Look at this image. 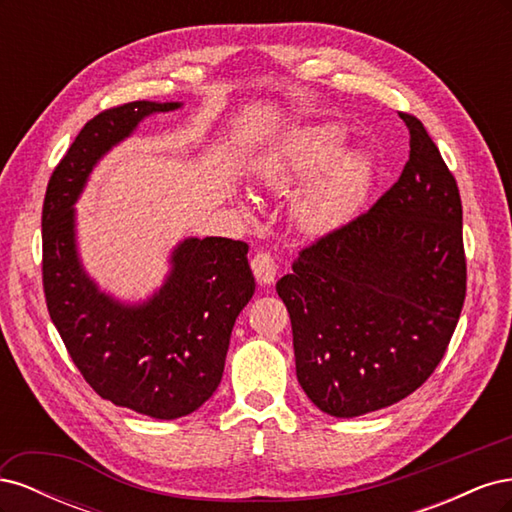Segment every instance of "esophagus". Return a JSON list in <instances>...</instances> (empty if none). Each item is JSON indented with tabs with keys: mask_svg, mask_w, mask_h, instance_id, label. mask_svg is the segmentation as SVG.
Masks as SVG:
<instances>
[{
	"mask_svg": "<svg viewBox=\"0 0 512 512\" xmlns=\"http://www.w3.org/2000/svg\"><path fill=\"white\" fill-rule=\"evenodd\" d=\"M252 271L256 275V280L260 284H273L275 282V273H277V265L269 252H258L252 258Z\"/></svg>",
	"mask_w": 512,
	"mask_h": 512,
	"instance_id": "obj_1",
	"label": "esophagus"
}]
</instances>
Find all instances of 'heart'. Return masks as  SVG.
Listing matches in <instances>:
<instances>
[{"instance_id":"1","label":"heart","mask_w":512,"mask_h":512,"mask_svg":"<svg viewBox=\"0 0 512 512\" xmlns=\"http://www.w3.org/2000/svg\"><path fill=\"white\" fill-rule=\"evenodd\" d=\"M344 130L335 123H307L288 130L260 158L258 179L273 190H286L294 181L320 168L297 200V220L314 235H324L348 224L369 192L371 168L363 151H340Z\"/></svg>"}]
</instances>
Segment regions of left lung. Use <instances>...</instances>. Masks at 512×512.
<instances>
[{
	"label": "left lung",
	"mask_w": 512,
	"mask_h": 512,
	"mask_svg": "<svg viewBox=\"0 0 512 512\" xmlns=\"http://www.w3.org/2000/svg\"><path fill=\"white\" fill-rule=\"evenodd\" d=\"M410 160L378 203L320 237L277 282L297 378L331 416L374 412L438 367L466 299L457 181L414 115Z\"/></svg>",
	"instance_id": "1"
}]
</instances>
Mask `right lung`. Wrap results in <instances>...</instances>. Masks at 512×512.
Returning a JSON list of instances; mask_svg holds the SVG:
<instances>
[{
	"label": "right lung",
	"mask_w": 512,
	"mask_h": 512,
	"mask_svg": "<svg viewBox=\"0 0 512 512\" xmlns=\"http://www.w3.org/2000/svg\"><path fill=\"white\" fill-rule=\"evenodd\" d=\"M179 106L136 100L89 119L53 170L42 207L46 307L74 365L102 399L162 421L192 414L218 389L232 327L256 290L247 243L183 239L162 288L145 303H121L83 269L74 203L104 153L145 117Z\"/></svg>",
	"instance_id": "right-lung-1"
}]
</instances>
